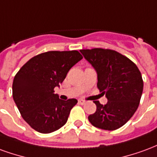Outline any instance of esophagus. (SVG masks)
I'll use <instances>...</instances> for the list:
<instances>
[{
  "mask_svg": "<svg viewBox=\"0 0 157 157\" xmlns=\"http://www.w3.org/2000/svg\"><path fill=\"white\" fill-rule=\"evenodd\" d=\"M78 102H79V103H80V104H82V105H83V104H85V103L86 102L85 100H83V99H79Z\"/></svg>",
  "mask_w": 157,
  "mask_h": 157,
  "instance_id": "34e87169",
  "label": "esophagus"
}]
</instances>
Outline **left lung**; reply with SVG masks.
<instances>
[{"label":"left lung","mask_w":157,"mask_h":157,"mask_svg":"<svg viewBox=\"0 0 157 157\" xmlns=\"http://www.w3.org/2000/svg\"><path fill=\"white\" fill-rule=\"evenodd\" d=\"M98 75V87L108 102L95 101L97 110L88 116L93 126L115 130L124 125L137 110L143 92L141 73L134 62L118 52L104 48L80 50Z\"/></svg>","instance_id":"8db88e82"}]
</instances>
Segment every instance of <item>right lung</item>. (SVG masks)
Here are the masks:
<instances>
[{
  "instance_id": "add662e5",
  "label": "right lung",
  "mask_w": 157,
  "mask_h": 157,
  "mask_svg": "<svg viewBox=\"0 0 157 157\" xmlns=\"http://www.w3.org/2000/svg\"><path fill=\"white\" fill-rule=\"evenodd\" d=\"M82 59L76 50L48 51L30 59L13 80L12 97L19 112L36 131L48 134L65 124L75 98L55 94L73 65Z\"/></svg>"
}]
</instances>
